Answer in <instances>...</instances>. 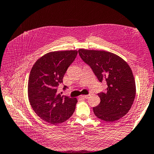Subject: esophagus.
I'll return each mask as SVG.
<instances>
[{"instance_id":"1","label":"esophagus","mask_w":154,"mask_h":154,"mask_svg":"<svg viewBox=\"0 0 154 154\" xmlns=\"http://www.w3.org/2000/svg\"><path fill=\"white\" fill-rule=\"evenodd\" d=\"M89 97V95H82V96H81V98H82V99H87Z\"/></svg>"}]
</instances>
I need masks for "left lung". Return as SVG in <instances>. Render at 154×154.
I'll return each mask as SVG.
<instances>
[{
	"instance_id": "left-lung-1",
	"label": "left lung",
	"mask_w": 154,
	"mask_h": 154,
	"mask_svg": "<svg viewBox=\"0 0 154 154\" xmlns=\"http://www.w3.org/2000/svg\"><path fill=\"white\" fill-rule=\"evenodd\" d=\"M78 52L100 82L105 81L107 85L105 91L98 93L100 102L93 107L94 114L107 122L120 119L131 109L136 96V83L130 66L109 51L80 49Z\"/></svg>"
}]
</instances>
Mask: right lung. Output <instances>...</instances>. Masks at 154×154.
Wrapping results in <instances>:
<instances>
[{
  "label": "right lung",
  "instance_id": "obj_1",
  "mask_svg": "<svg viewBox=\"0 0 154 154\" xmlns=\"http://www.w3.org/2000/svg\"><path fill=\"white\" fill-rule=\"evenodd\" d=\"M77 55L76 50L50 52L39 59L32 68L28 85L29 100L35 114L48 123L63 122L75 110L76 98L61 96L57 89ZM66 89L63 86V90Z\"/></svg>",
  "mask_w": 154,
  "mask_h": 154
}]
</instances>
